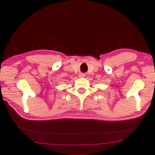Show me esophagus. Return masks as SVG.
<instances>
[{
	"label": "esophagus",
	"mask_w": 155,
	"mask_h": 155,
	"mask_svg": "<svg viewBox=\"0 0 155 155\" xmlns=\"http://www.w3.org/2000/svg\"><path fill=\"white\" fill-rule=\"evenodd\" d=\"M84 76H85V74L84 73H80L79 74H78V77H79L80 78H84Z\"/></svg>",
	"instance_id": "obj_1"
}]
</instances>
